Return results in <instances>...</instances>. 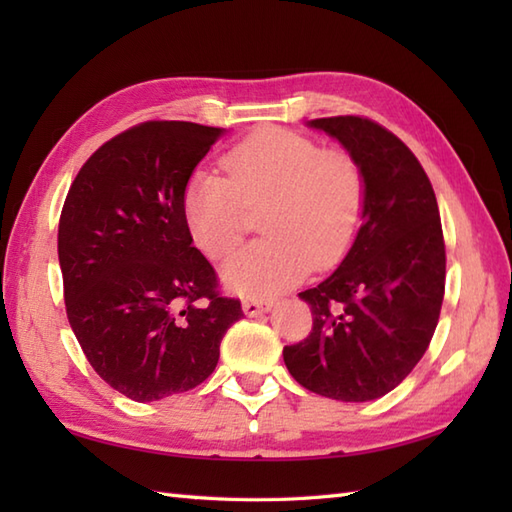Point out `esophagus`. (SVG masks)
Here are the masks:
<instances>
[{"label": "esophagus", "mask_w": 512, "mask_h": 512, "mask_svg": "<svg viewBox=\"0 0 512 512\" xmlns=\"http://www.w3.org/2000/svg\"><path fill=\"white\" fill-rule=\"evenodd\" d=\"M244 312L248 314V317H257V314H264L268 312L270 308H273V301H266V299H246L242 303Z\"/></svg>", "instance_id": "34e87169"}]
</instances>
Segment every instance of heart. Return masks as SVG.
<instances>
[{
    "label": "heart",
    "mask_w": 512,
    "mask_h": 512,
    "mask_svg": "<svg viewBox=\"0 0 512 512\" xmlns=\"http://www.w3.org/2000/svg\"><path fill=\"white\" fill-rule=\"evenodd\" d=\"M222 169L226 176L193 173L182 209L195 246L226 259L248 233V209L266 204V237L222 270L231 290L275 295L312 266L330 268L350 250L367 200L365 171L350 151L323 149L319 140L286 127H264L228 151Z\"/></svg>",
    "instance_id": "b5f03b06"
}]
</instances>
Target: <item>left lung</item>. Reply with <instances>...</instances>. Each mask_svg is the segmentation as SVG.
I'll return each mask as SVG.
<instances>
[{"instance_id": "8db88e82", "label": "left lung", "mask_w": 512, "mask_h": 512, "mask_svg": "<svg viewBox=\"0 0 512 512\" xmlns=\"http://www.w3.org/2000/svg\"><path fill=\"white\" fill-rule=\"evenodd\" d=\"M361 162L363 224L341 266L299 292L312 332L284 347L292 378L314 394L365 402L398 387L436 332L447 277L438 200L413 151L365 116L314 118Z\"/></svg>"}]
</instances>
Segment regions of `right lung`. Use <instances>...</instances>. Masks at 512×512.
<instances>
[{
  "instance_id": "1",
  "label": "right lung",
  "mask_w": 512,
  "mask_h": 512,
  "mask_svg": "<svg viewBox=\"0 0 512 512\" xmlns=\"http://www.w3.org/2000/svg\"><path fill=\"white\" fill-rule=\"evenodd\" d=\"M224 129L145 121L85 160L59 220L63 299L94 372L136 402L204 383L244 317L184 222L182 193Z\"/></svg>"
}]
</instances>
